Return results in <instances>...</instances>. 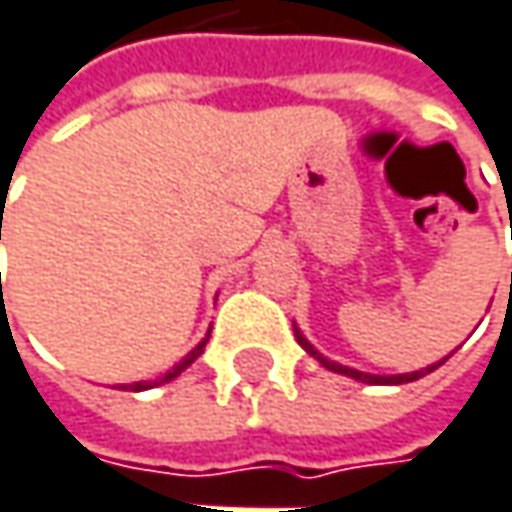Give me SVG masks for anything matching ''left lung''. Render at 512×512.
<instances>
[{
  "label": "left lung",
  "instance_id": "1",
  "mask_svg": "<svg viewBox=\"0 0 512 512\" xmlns=\"http://www.w3.org/2000/svg\"><path fill=\"white\" fill-rule=\"evenodd\" d=\"M294 338H297V344L306 349L311 358H317V361H320V364H323L326 370H332V373H341V376H349V379H355V382H364V384H408V382H417V379L428 376L431 370H437V367H440V364H443V361L449 358V355H446L443 361H437V364H431V367H422V370H414V373H402V376H373V373H361V370H352V367H344V364H338V361H329V358H323V355H320V352H317V349L311 347L309 341L303 338V332L297 329V323H294Z\"/></svg>",
  "mask_w": 512,
  "mask_h": 512
}]
</instances>
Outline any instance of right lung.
Wrapping results in <instances>:
<instances>
[{
    "label": "right lung",
    "instance_id": "obj_1",
    "mask_svg": "<svg viewBox=\"0 0 512 512\" xmlns=\"http://www.w3.org/2000/svg\"><path fill=\"white\" fill-rule=\"evenodd\" d=\"M0 238H2V236H0ZM206 341H209V335H206V338H203L201 344H198V347L192 349V352H189V355H186V358H183L180 364H174V370H168V373H165L163 379H157V382L125 384V390H148V387H157V384H165V382H171V379H177V376H180V373H183V370H186V367H189L192 361H195V358H201V352H203V347H206Z\"/></svg>",
    "mask_w": 512,
    "mask_h": 512
}]
</instances>
